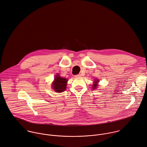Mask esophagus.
<instances>
[{"label": "esophagus", "mask_w": 147, "mask_h": 147, "mask_svg": "<svg viewBox=\"0 0 147 147\" xmlns=\"http://www.w3.org/2000/svg\"><path fill=\"white\" fill-rule=\"evenodd\" d=\"M81 75L80 74H78V75H76L75 76V78H80V77H81Z\"/></svg>", "instance_id": "34e87169"}]
</instances>
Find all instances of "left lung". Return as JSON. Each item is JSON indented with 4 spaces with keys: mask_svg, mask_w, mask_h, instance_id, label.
<instances>
[{
    "mask_svg": "<svg viewBox=\"0 0 147 147\" xmlns=\"http://www.w3.org/2000/svg\"><path fill=\"white\" fill-rule=\"evenodd\" d=\"M95 83L94 84V85H92V88H93V89H96V87H98V84H97V82H98V80H96L95 81Z\"/></svg>",
    "mask_w": 147,
    "mask_h": 147,
    "instance_id": "obj_1",
    "label": "left lung"
}]
</instances>
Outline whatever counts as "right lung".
<instances>
[{
  "label": "right lung",
  "mask_w": 147,
  "mask_h": 147,
  "mask_svg": "<svg viewBox=\"0 0 147 147\" xmlns=\"http://www.w3.org/2000/svg\"><path fill=\"white\" fill-rule=\"evenodd\" d=\"M67 80L65 78H60L59 75H56L55 80L52 83V88L57 92L64 91L66 89Z\"/></svg>",
  "instance_id": "1"
}]
</instances>
